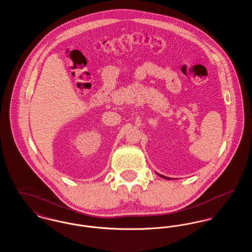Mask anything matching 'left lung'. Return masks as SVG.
Masks as SVG:
<instances>
[{"mask_svg": "<svg viewBox=\"0 0 252 252\" xmlns=\"http://www.w3.org/2000/svg\"><path fill=\"white\" fill-rule=\"evenodd\" d=\"M160 176V175H159ZM161 178H163V179H166V180H171V179H169V178H167V177H164V176H160Z\"/></svg>", "mask_w": 252, "mask_h": 252, "instance_id": "8db88e82", "label": "left lung"}]
</instances>
